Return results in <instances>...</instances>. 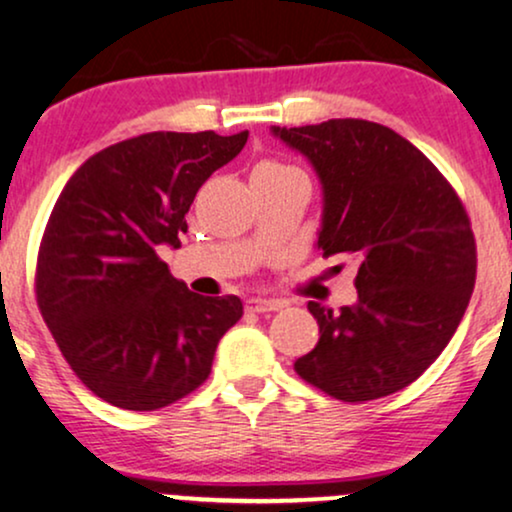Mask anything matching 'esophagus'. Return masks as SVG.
<instances>
[{
    "label": "esophagus",
    "instance_id": "obj_1",
    "mask_svg": "<svg viewBox=\"0 0 512 512\" xmlns=\"http://www.w3.org/2000/svg\"><path fill=\"white\" fill-rule=\"evenodd\" d=\"M245 308H248L250 313H272V310L281 308V303L267 301V298H248V301H245Z\"/></svg>",
    "mask_w": 512,
    "mask_h": 512
}]
</instances>
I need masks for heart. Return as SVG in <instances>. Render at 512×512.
<instances>
[{"mask_svg":"<svg viewBox=\"0 0 512 512\" xmlns=\"http://www.w3.org/2000/svg\"><path fill=\"white\" fill-rule=\"evenodd\" d=\"M252 173L255 175H293V173H301V170L289 166V163H284V161H262V163H257Z\"/></svg>","mask_w":512,"mask_h":512,"instance_id":"b5f03b06","label":"heart"}]
</instances>
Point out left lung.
<instances>
[{"label": "left lung", "instance_id": "1", "mask_svg": "<svg viewBox=\"0 0 512 512\" xmlns=\"http://www.w3.org/2000/svg\"><path fill=\"white\" fill-rule=\"evenodd\" d=\"M322 182V255L358 260V301H310L320 342L296 373L342 402L414 383L460 325L477 279V243L460 197L414 144L368 120L272 127Z\"/></svg>", "mask_w": 512, "mask_h": 512}]
</instances>
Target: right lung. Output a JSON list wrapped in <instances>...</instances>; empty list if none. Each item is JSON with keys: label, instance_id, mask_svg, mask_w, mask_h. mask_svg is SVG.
Masks as SVG:
<instances>
[{"label": "right lung", "instance_id": "right-lung-1", "mask_svg": "<svg viewBox=\"0 0 512 512\" xmlns=\"http://www.w3.org/2000/svg\"><path fill=\"white\" fill-rule=\"evenodd\" d=\"M248 132H149L91 156L64 185L38 250L35 298L62 356L96 397L154 411L209 378L238 296H199L170 274L185 214Z\"/></svg>", "mask_w": 512, "mask_h": 512}]
</instances>
